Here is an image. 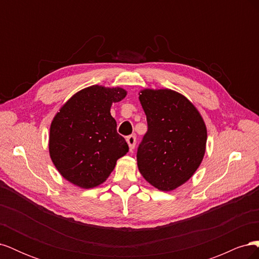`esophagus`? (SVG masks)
<instances>
[{
  "label": "esophagus",
  "instance_id": "34e87169",
  "mask_svg": "<svg viewBox=\"0 0 259 259\" xmlns=\"http://www.w3.org/2000/svg\"><path fill=\"white\" fill-rule=\"evenodd\" d=\"M126 142L128 144V147H130V150L133 151L134 150V148L136 146V136L135 135H131L126 138Z\"/></svg>",
  "mask_w": 259,
  "mask_h": 259
}]
</instances>
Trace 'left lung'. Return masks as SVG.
<instances>
[{"mask_svg": "<svg viewBox=\"0 0 259 259\" xmlns=\"http://www.w3.org/2000/svg\"><path fill=\"white\" fill-rule=\"evenodd\" d=\"M140 104L148 131L137 150V165L147 182L171 191L189 180L205 153L207 131L198 109L171 90H143Z\"/></svg>", "mask_w": 259, "mask_h": 259, "instance_id": "1", "label": "left lung"}]
</instances>
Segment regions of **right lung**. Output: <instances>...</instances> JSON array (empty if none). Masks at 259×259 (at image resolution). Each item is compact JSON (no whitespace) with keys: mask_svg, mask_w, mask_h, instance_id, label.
<instances>
[{"mask_svg":"<svg viewBox=\"0 0 259 259\" xmlns=\"http://www.w3.org/2000/svg\"><path fill=\"white\" fill-rule=\"evenodd\" d=\"M126 91L93 85L70 98L55 115L50 128V155L60 175L90 189L106 182L128 145L117 134L110 113Z\"/></svg>","mask_w":259,"mask_h":259,"instance_id":"right-lung-1","label":"right lung"}]
</instances>
